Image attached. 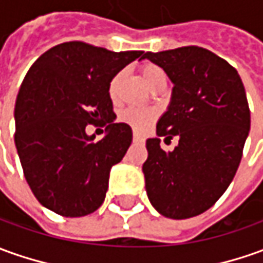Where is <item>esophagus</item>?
<instances>
[{"label": "esophagus", "instance_id": "1", "mask_svg": "<svg viewBox=\"0 0 263 263\" xmlns=\"http://www.w3.org/2000/svg\"><path fill=\"white\" fill-rule=\"evenodd\" d=\"M132 138H134V141H135V142H142V141H144L142 135H141L138 131H134V135H132Z\"/></svg>", "mask_w": 263, "mask_h": 263}]
</instances>
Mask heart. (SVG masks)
<instances>
[{"label": "heart", "mask_w": 263, "mask_h": 263, "mask_svg": "<svg viewBox=\"0 0 263 263\" xmlns=\"http://www.w3.org/2000/svg\"><path fill=\"white\" fill-rule=\"evenodd\" d=\"M139 73H141V78L144 80V83H145L149 89H153V87L157 86V85L161 83V82H165L164 73H162V70L157 66V64H142L141 69H139ZM119 79H121V73H118L117 76L112 79V82H110V86H109L110 95L115 93ZM119 118H121L122 122L131 125L132 128H135V129H138V131H144L146 126L154 121L155 114L154 110H151V109L128 108L121 112Z\"/></svg>", "instance_id": "heart-1"}]
</instances>
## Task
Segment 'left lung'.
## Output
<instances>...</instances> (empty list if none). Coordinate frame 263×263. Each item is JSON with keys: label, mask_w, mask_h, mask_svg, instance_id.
Masks as SVG:
<instances>
[{"label": "left lung", "mask_w": 263, "mask_h": 263, "mask_svg": "<svg viewBox=\"0 0 263 263\" xmlns=\"http://www.w3.org/2000/svg\"><path fill=\"white\" fill-rule=\"evenodd\" d=\"M148 59L174 83L158 138L146 139L142 165L148 199L170 219H189L213 206L232 183L251 129V110L237 70L210 50L187 46ZM160 136H178L170 153Z\"/></svg>", "instance_id": "1"}]
</instances>
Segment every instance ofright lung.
<instances>
[{"label": "right lung", "mask_w": 263, "mask_h": 263, "mask_svg": "<svg viewBox=\"0 0 263 263\" xmlns=\"http://www.w3.org/2000/svg\"><path fill=\"white\" fill-rule=\"evenodd\" d=\"M142 53L67 42L43 53L27 71L15 102L14 139L27 183L51 212L82 217L103 203L109 171L132 142L131 126L114 122L109 86ZM90 123L105 126L103 139L87 135Z\"/></svg>", "instance_id": "right-lung-1"}]
</instances>
